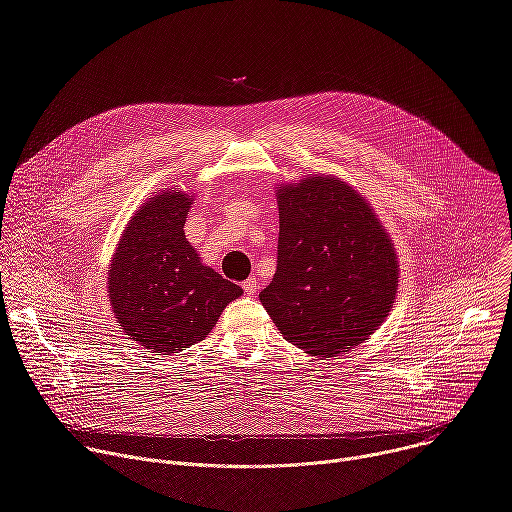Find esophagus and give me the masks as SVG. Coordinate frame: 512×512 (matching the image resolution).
Here are the masks:
<instances>
[{"label":"esophagus","instance_id":"obj_1","mask_svg":"<svg viewBox=\"0 0 512 512\" xmlns=\"http://www.w3.org/2000/svg\"><path fill=\"white\" fill-rule=\"evenodd\" d=\"M243 289L247 291L249 296H255L257 289H259V279H257V277H249V279L243 283Z\"/></svg>","mask_w":512,"mask_h":512}]
</instances>
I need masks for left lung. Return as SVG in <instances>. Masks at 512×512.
Listing matches in <instances>:
<instances>
[{"label":"left lung","instance_id":"8db88e82","mask_svg":"<svg viewBox=\"0 0 512 512\" xmlns=\"http://www.w3.org/2000/svg\"><path fill=\"white\" fill-rule=\"evenodd\" d=\"M277 271L259 300L285 340L338 356L387 320L399 287L391 235L358 190L332 174L275 186Z\"/></svg>","mask_w":512,"mask_h":512}]
</instances>
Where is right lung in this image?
<instances>
[{
    "mask_svg": "<svg viewBox=\"0 0 512 512\" xmlns=\"http://www.w3.org/2000/svg\"><path fill=\"white\" fill-rule=\"evenodd\" d=\"M194 194L166 188L129 218L107 269V296L121 330L158 354L206 338L243 289L204 265L184 235Z\"/></svg>",
    "mask_w": 512,
    "mask_h": 512,
    "instance_id": "1",
    "label": "right lung"
}]
</instances>
